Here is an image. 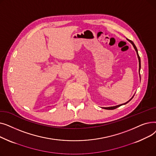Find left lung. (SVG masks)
<instances>
[{
    "instance_id": "1",
    "label": "left lung",
    "mask_w": 156,
    "mask_h": 156,
    "mask_svg": "<svg viewBox=\"0 0 156 156\" xmlns=\"http://www.w3.org/2000/svg\"><path fill=\"white\" fill-rule=\"evenodd\" d=\"M129 42L132 44V45H133V47H134V48L135 49V51H136V54H137V56H138V62H139V73H140V68H141V64H140V56H139V55H138V50H137V48H136V46H135V45L134 44V43L132 42V40H128ZM134 97V95L131 98V99L128 101V102H125V103H124V104H120V105H116V106H112V107H108V108H104V109H108V110H112V109H116L117 108H118V107H119V106H121V105H124V104H127L128 102H129L131 100H132V99H133V97Z\"/></svg>"
}]
</instances>
